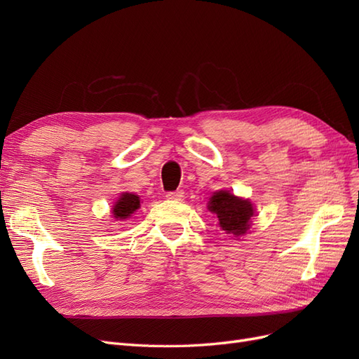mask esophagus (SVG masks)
Here are the masks:
<instances>
[{"mask_svg":"<svg viewBox=\"0 0 359 359\" xmlns=\"http://www.w3.org/2000/svg\"><path fill=\"white\" fill-rule=\"evenodd\" d=\"M166 198L170 201H181L184 198V191L182 190H177V191H169L166 194Z\"/></svg>","mask_w":359,"mask_h":359,"instance_id":"esophagus-1","label":"esophagus"}]
</instances>
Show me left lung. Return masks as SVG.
I'll return each instance as SVG.
<instances>
[{
	"label": "left lung",
	"mask_w": 359,
	"mask_h": 359,
	"mask_svg": "<svg viewBox=\"0 0 359 359\" xmlns=\"http://www.w3.org/2000/svg\"><path fill=\"white\" fill-rule=\"evenodd\" d=\"M208 210L217 215L222 229L233 236H243L250 229V219L255 214L252 202L236 198L227 190H220L212 194Z\"/></svg>",
	"instance_id": "1"
}]
</instances>
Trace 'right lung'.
Listing matches in <instances>:
<instances>
[{"label": "right lung", "instance_id": "obj_1", "mask_svg": "<svg viewBox=\"0 0 359 359\" xmlns=\"http://www.w3.org/2000/svg\"><path fill=\"white\" fill-rule=\"evenodd\" d=\"M140 208V199L137 194L133 193H123L118 198L112 208V215L116 220H126L132 217Z\"/></svg>", "mask_w": 359, "mask_h": 359}]
</instances>
